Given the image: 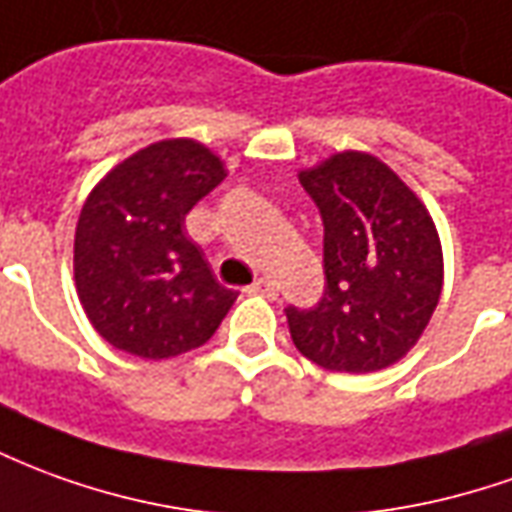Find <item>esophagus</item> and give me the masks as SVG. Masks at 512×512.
Returning a JSON list of instances; mask_svg holds the SVG:
<instances>
[{
    "label": "esophagus",
    "mask_w": 512,
    "mask_h": 512,
    "mask_svg": "<svg viewBox=\"0 0 512 512\" xmlns=\"http://www.w3.org/2000/svg\"><path fill=\"white\" fill-rule=\"evenodd\" d=\"M249 293H260V296H266V299H277V285L271 280H257Z\"/></svg>",
    "instance_id": "esophagus-1"
}]
</instances>
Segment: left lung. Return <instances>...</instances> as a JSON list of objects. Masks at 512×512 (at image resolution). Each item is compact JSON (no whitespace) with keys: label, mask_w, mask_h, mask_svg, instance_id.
Returning a JSON list of instances; mask_svg holds the SVG:
<instances>
[{"label":"left lung","mask_w":512,"mask_h":512,"mask_svg":"<svg viewBox=\"0 0 512 512\" xmlns=\"http://www.w3.org/2000/svg\"><path fill=\"white\" fill-rule=\"evenodd\" d=\"M299 182L324 221V293L285 307L293 346L327 371L368 374L405 357L441 299L443 255L427 207L382 160L338 152Z\"/></svg>","instance_id":"obj_1"}]
</instances>
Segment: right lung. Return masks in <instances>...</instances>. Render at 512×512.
Returning <instances> with one entry per match:
<instances>
[{"label":"right lung","instance_id":"1","mask_svg":"<svg viewBox=\"0 0 512 512\" xmlns=\"http://www.w3.org/2000/svg\"><path fill=\"white\" fill-rule=\"evenodd\" d=\"M224 177L207 146L171 138L127 157L85 199L74 280L85 316L110 346L166 360L219 330L238 293L216 280L185 216Z\"/></svg>","mask_w":512,"mask_h":512}]
</instances>
